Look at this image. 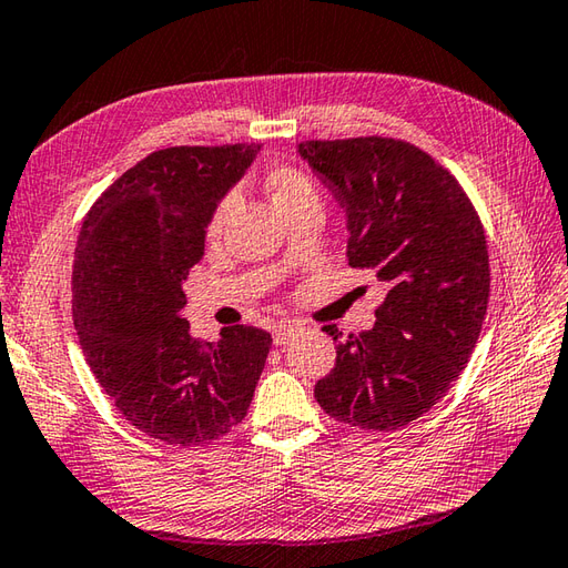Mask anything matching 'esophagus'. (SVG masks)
<instances>
[{
	"label": "esophagus",
	"instance_id": "1",
	"mask_svg": "<svg viewBox=\"0 0 568 568\" xmlns=\"http://www.w3.org/2000/svg\"><path fill=\"white\" fill-rule=\"evenodd\" d=\"M294 334H296V326H294V324H276V326L272 328V336H274V344H276V346L288 344V341L294 338Z\"/></svg>",
	"mask_w": 568,
	"mask_h": 568
}]
</instances>
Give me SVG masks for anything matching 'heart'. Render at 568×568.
Returning <instances> with one entry per match:
<instances>
[{"label":"heart","mask_w":568,"mask_h":568,"mask_svg":"<svg viewBox=\"0 0 568 568\" xmlns=\"http://www.w3.org/2000/svg\"><path fill=\"white\" fill-rule=\"evenodd\" d=\"M266 190H270V195L274 200V207L282 212H292L296 207L306 205V202H318V190L316 185L308 180L302 170L296 168H272L270 173H266ZM234 205V197H224L217 210L212 212V220H210V227L207 234L210 237H217L222 232V224L227 220L230 210Z\"/></svg>","instance_id":"1"}]
</instances>
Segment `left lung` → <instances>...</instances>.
Segmentation results:
<instances>
[{"label":"left lung","mask_w":568,"mask_h":568,"mask_svg":"<svg viewBox=\"0 0 568 568\" xmlns=\"http://www.w3.org/2000/svg\"><path fill=\"white\" fill-rule=\"evenodd\" d=\"M296 151L344 210L348 264L388 282L373 328L344 341L331 331L336 366L314 395L341 423L398 430L443 398L477 344L485 230L457 180L410 143L373 135Z\"/></svg>","instance_id":"8db88e82"}]
</instances>
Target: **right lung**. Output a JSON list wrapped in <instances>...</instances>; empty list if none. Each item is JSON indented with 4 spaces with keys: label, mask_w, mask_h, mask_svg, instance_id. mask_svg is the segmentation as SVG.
I'll list each match as a JSON object with an SVG mask.
<instances>
[{
    "label": "right lung",
    "mask_w": 568,
    "mask_h": 568,
    "mask_svg": "<svg viewBox=\"0 0 568 568\" xmlns=\"http://www.w3.org/2000/svg\"><path fill=\"white\" fill-rule=\"evenodd\" d=\"M260 145L155 151L95 200L77 244L73 326L93 376L138 430L168 445L217 440L242 423L272 336L190 334L185 280L205 254L212 212Z\"/></svg>",
    "instance_id": "add662e5"
}]
</instances>
